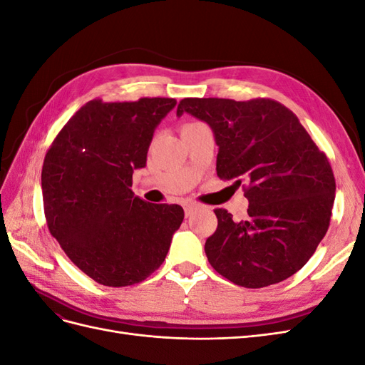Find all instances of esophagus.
Listing matches in <instances>:
<instances>
[{
    "label": "esophagus",
    "instance_id": "esophagus-1",
    "mask_svg": "<svg viewBox=\"0 0 365 365\" xmlns=\"http://www.w3.org/2000/svg\"><path fill=\"white\" fill-rule=\"evenodd\" d=\"M195 208H196V204H193V202H185V204H184V213H185V217L192 216V215H193V212H195Z\"/></svg>",
    "mask_w": 365,
    "mask_h": 365
}]
</instances>
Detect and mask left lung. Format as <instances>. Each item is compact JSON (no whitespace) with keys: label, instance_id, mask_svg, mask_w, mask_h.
I'll return each mask as SVG.
<instances>
[{"label":"left lung","instance_id":"left-lung-1","mask_svg":"<svg viewBox=\"0 0 365 365\" xmlns=\"http://www.w3.org/2000/svg\"><path fill=\"white\" fill-rule=\"evenodd\" d=\"M184 113L212 128L220 180L244 185L248 217L216 208L205 242L210 264L245 288L283 282L311 259L329 228L335 178L297 115L271 98H182Z\"/></svg>","mask_w":365,"mask_h":365}]
</instances>
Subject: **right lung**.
<instances>
[{
  "label": "right lung",
  "mask_w": 365,
  "mask_h": 365,
  "mask_svg": "<svg viewBox=\"0 0 365 365\" xmlns=\"http://www.w3.org/2000/svg\"><path fill=\"white\" fill-rule=\"evenodd\" d=\"M175 98L91 101L51 143L42 165V200L51 236L97 283L121 288L161 267L184 219L176 204L134 196L132 173L146 165L155 128Z\"/></svg>",
  "instance_id": "1"
}]
</instances>
